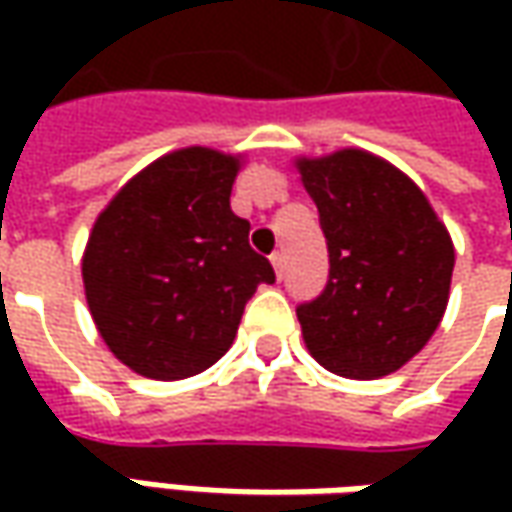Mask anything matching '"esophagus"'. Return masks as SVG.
Wrapping results in <instances>:
<instances>
[{
  "mask_svg": "<svg viewBox=\"0 0 512 512\" xmlns=\"http://www.w3.org/2000/svg\"><path fill=\"white\" fill-rule=\"evenodd\" d=\"M270 265H273L279 279H285V256H282V253H273V256H270Z\"/></svg>",
  "mask_w": 512,
  "mask_h": 512,
  "instance_id": "obj_1",
  "label": "esophagus"
}]
</instances>
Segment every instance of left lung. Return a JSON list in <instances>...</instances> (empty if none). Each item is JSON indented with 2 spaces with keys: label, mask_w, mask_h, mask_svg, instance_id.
<instances>
[{
  "label": "left lung",
  "mask_w": 512,
  "mask_h": 512,
  "mask_svg": "<svg viewBox=\"0 0 512 512\" xmlns=\"http://www.w3.org/2000/svg\"><path fill=\"white\" fill-rule=\"evenodd\" d=\"M327 239L325 290L296 307L307 350L344 379L399 370L439 327L453 242L404 173L364 150L299 162Z\"/></svg>",
  "instance_id": "obj_1"
}]
</instances>
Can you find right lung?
Instances as JSON below:
<instances>
[{"label":"right lung","mask_w":512,"mask_h":512,"mask_svg":"<svg viewBox=\"0 0 512 512\" xmlns=\"http://www.w3.org/2000/svg\"><path fill=\"white\" fill-rule=\"evenodd\" d=\"M239 162L207 148L156 159L96 219L82 259L93 322L119 362L173 382L233 344L245 305L276 273L230 210Z\"/></svg>","instance_id":"obj_1"}]
</instances>
